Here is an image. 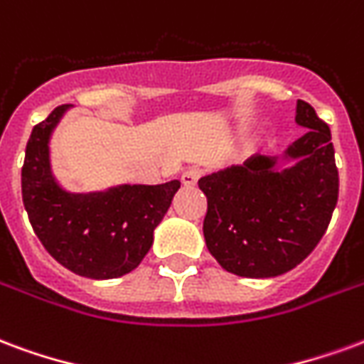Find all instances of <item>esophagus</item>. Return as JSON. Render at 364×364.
Returning a JSON list of instances; mask_svg holds the SVG:
<instances>
[{"instance_id": "esophagus-1", "label": "esophagus", "mask_w": 364, "mask_h": 364, "mask_svg": "<svg viewBox=\"0 0 364 364\" xmlns=\"http://www.w3.org/2000/svg\"><path fill=\"white\" fill-rule=\"evenodd\" d=\"M201 174H203V171H201V168H198V166L186 168V171L182 172V184H184V186H196V184H198V180L201 178Z\"/></svg>"}]
</instances>
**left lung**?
<instances>
[{"instance_id": "1", "label": "left lung", "mask_w": 364, "mask_h": 364, "mask_svg": "<svg viewBox=\"0 0 364 364\" xmlns=\"http://www.w3.org/2000/svg\"><path fill=\"white\" fill-rule=\"evenodd\" d=\"M296 124L309 132L287 149L299 159L287 171L258 155L198 182L208 198V250L229 273L258 279L291 272L330 225L339 193L330 127L304 100L296 102Z\"/></svg>"}]
</instances>
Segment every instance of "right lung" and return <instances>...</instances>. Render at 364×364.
I'll use <instances>...</instances> for the list:
<instances>
[{"instance_id": "right-lung-1", "label": "right lung", "mask_w": 364, "mask_h": 364, "mask_svg": "<svg viewBox=\"0 0 364 364\" xmlns=\"http://www.w3.org/2000/svg\"><path fill=\"white\" fill-rule=\"evenodd\" d=\"M68 105L33 127L21 171L28 221L48 254L89 279H112L141 264L153 230L171 208L178 180L159 186H120L92 196L65 193L48 163V139Z\"/></svg>"}]
</instances>
